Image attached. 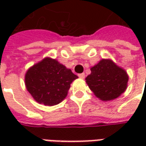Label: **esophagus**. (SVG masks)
I'll list each match as a JSON object with an SVG mask.
<instances>
[{"label": "esophagus", "instance_id": "34e87169", "mask_svg": "<svg viewBox=\"0 0 146 146\" xmlns=\"http://www.w3.org/2000/svg\"><path fill=\"white\" fill-rule=\"evenodd\" d=\"M78 76H79L80 79H84V76H85V74L84 73H80V74H78Z\"/></svg>", "mask_w": 146, "mask_h": 146}]
</instances>
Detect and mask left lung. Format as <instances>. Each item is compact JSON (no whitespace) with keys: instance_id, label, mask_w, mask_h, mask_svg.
Segmentation results:
<instances>
[{"instance_id":"1","label":"left lung","mask_w":146,"mask_h":146,"mask_svg":"<svg viewBox=\"0 0 146 146\" xmlns=\"http://www.w3.org/2000/svg\"><path fill=\"white\" fill-rule=\"evenodd\" d=\"M91 74L85 78L86 83L102 101L116 99L127 88V73L111 59L102 58L91 68Z\"/></svg>"}]
</instances>
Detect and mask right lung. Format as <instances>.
<instances>
[{
    "label": "right lung",
    "instance_id": "obj_1",
    "mask_svg": "<svg viewBox=\"0 0 146 146\" xmlns=\"http://www.w3.org/2000/svg\"><path fill=\"white\" fill-rule=\"evenodd\" d=\"M77 78L56 59L46 57L28 69L25 85L36 102L52 106L63 101L71 83Z\"/></svg>",
    "mask_w": 146,
    "mask_h": 146
}]
</instances>
